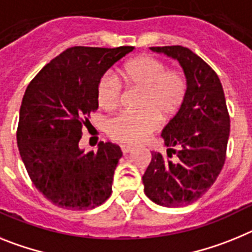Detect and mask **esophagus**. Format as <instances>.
Masks as SVG:
<instances>
[{"label": "esophagus", "mask_w": 252, "mask_h": 252, "mask_svg": "<svg viewBox=\"0 0 252 252\" xmlns=\"http://www.w3.org/2000/svg\"><path fill=\"white\" fill-rule=\"evenodd\" d=\"M133 148L132 147H129V146H122V152L124 153V155H126V153L129 152H132Z\"/></svg>", "instance_id": "34e87169"}]
</instances>
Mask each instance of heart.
<instances>
[{"mask_svg": "<svg viewBox=\"0 0 252 252\" xmlns=\"http://www.w3.org/2000/svg\"><path fill=\"white\" fill-rule=\"evenodd\" d=\"M119 76L129 89L141 91L138 114H122L108 123V134L119 143L135 146L152 134L161 119L170 120L180 111L187 99L188 82L183 72L166 69L162 61L152 56H139L119 69ZM100 109L113 111L120 101V85L105 74L96 86Z\"/></svg>", "mask_w": 252, "mask_h": 252, "instance_id": "obj_1", "label": "heart"}]
</instances>
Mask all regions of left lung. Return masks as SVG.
I'll list each match as a JSON object with an SVG mask.
<instances>
[{
  "mask_svg": "<svg viewBox=\"0 0 252 252\" xmlns=\"http://www.w3.org/2000/svg\"><path fill=\"white\" fill-rule=\"evenodd\" d=\"M176 60L187 77L183 108L163 128L167 156L152 152L144 172L146 195L162 207H184L198 200L218 178L229 137V115L217 73L191 50L181 45L151 47Z\"/></svg>",
  "mask_w": 252,
  "mask_h": 252,
  "instance_id": "8db88e82",
  "label": "left lung"
}]
</instances>
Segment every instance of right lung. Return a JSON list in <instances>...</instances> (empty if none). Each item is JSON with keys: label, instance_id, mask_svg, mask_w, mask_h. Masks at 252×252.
<instances>
[{"label": "right lung", "instance_id": "right-lung-1", "mask_svg": "<svg viewBox=\"0 0 252 252\" xmlns=\"http://www.w3.org/2000/svg\"><path fill=\"white\" fill-rule=\"evenodd\" d=\"M134 47H72L50 61L25 91L17 147L35 188L53 204L84 211L111 194L119 146L100 142L80 148L82 128L97 110L96 86L114 63Z\"/></svg>", "mask_w": 252, "mask_h": 252}]
</instances>
